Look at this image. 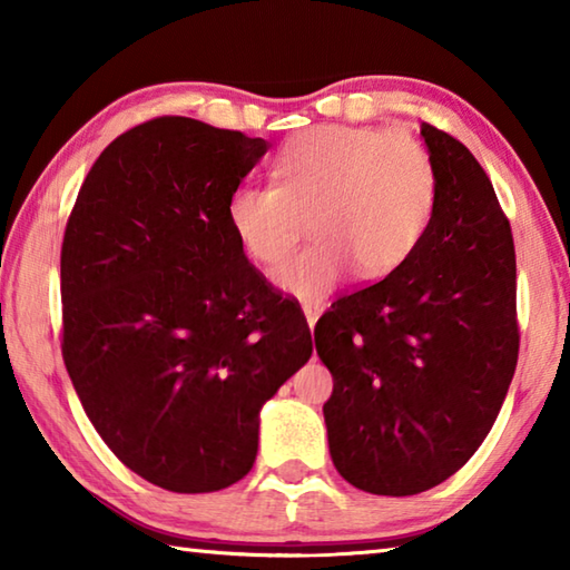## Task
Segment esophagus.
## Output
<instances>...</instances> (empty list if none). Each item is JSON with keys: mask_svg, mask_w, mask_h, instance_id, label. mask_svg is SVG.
Segmentation results:
<instances>
[{"mask_svg": "<svg viewBox=\"0 0 570 570\" xmlns=\"http://www.w3.org/2000/svg\"><path fill=\"white\" fill-rule=\"evenodd\" d=\"M324 312V304H316V302H304V316H306V324L308 330H314L316 320H320Z\"/></svg>", "mask_w": 570, "mask_h": 570, "instance_id": "esophagus-1", "label": "esophagus"}]
</instances>
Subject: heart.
<instances>
[{"label":"heart","mask_w":570,"mask_h":570,"mask_svg":"<svg viewBox=\"0 0 570 570\" xmlns=\"http://www.w3.org/2000/svg\"><path fill=\"white\" fill-rule=\"evenodd\" d=\"M276 186H238L228 224L258 264L288 256L312 218L314 240L274 272L298 298L330 294L356 268L377 282L407 262L438 206V170L428 148L407 132L354 125L304 130L278 153Z\"/></svg>","instance_id":"1"}]
</instances>
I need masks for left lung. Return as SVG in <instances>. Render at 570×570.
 Wrapping results in <instances>:
<instances>
[{"instance_id":"obj_1","label":"left lung","mask_w":570,"mask_h":570,"mask_svg":"<svg viewBox=\"0 0 570 570\" xmlns=\"http://www.w3.org/2000/svg\"><path fill=\"white\" fill-rule=\"evenodd\" d=\"M438 170L428 234L397 272L336 298L314 330L334 377L324 404L340 475L417 495L488 438L518 364L515 248L493 183L452 135L422 122Z\"/></svg>"}]
</instances>
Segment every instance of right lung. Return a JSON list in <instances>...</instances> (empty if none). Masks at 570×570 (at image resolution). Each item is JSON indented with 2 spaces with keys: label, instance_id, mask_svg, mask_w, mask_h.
Instances as JSON below:
<instances>
[{
  "label": "right lung",
  "instance_id": "1",
  "mask_svg": "<svg viewBox=\"0 0 570 570\" xmlns=\"http://www.w3.org/2000/svg\"><path fill=\"white\" fill-rule=\"evenodd\" d=\"M266 150L180 115L135 125L65 228L67 374L105 445L173 493L244 478L258 412L312 356L302 308L248 264L226 214Z\"/></svg>",
  "mask_w": 570,
  "mask_h": 570
}]
</instances>
